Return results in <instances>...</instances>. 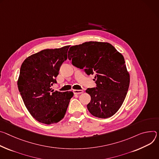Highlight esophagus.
<instances>
[{
	"label": "esophagus",
	"mask_w": 159,
	"mask_h": 159,
	"mask_svg": "<svg viewBox=\"0 0 159 159\" xmlns=\"http://www.w3.org/2000/svg\"><path fill=\"white\" fill-rule=\"evenodd\" d=\"M73 93L75 94H76V95L81 94V93H83V90H73Z\"/></svg>",
	"instance_id": "34e87169"
}]
</instances>
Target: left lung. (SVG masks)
<instances>
[{
    "mask_svg": "<svg viewBox=\"0 0 159 159\" xmlns=\"http://www.w3.org/2000/svg\"><path fill=\"white\" fill-rule=\"evenodd\" d=\"M68 59L87 75H95L97 87L86 90L91 97L87 105L91 114L102 119L114 115L126 98L130 82L123 56L109 43L91 41L72 46Z\"/></svg>",
    "mask_w": 159,
    "mask_h": 159,
    "instance_id": "left-lung-1",
    "label": "left lung"
}]
</instances>
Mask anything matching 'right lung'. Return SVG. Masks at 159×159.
Segmentation results:
<instances>
[{
  "mask_svg": "<svg viewBox=\"0 0 159 159\" xmlns=\"http://www.w3.org/2000/svg\"><path fill=\"white\" fill-rule=\"evenodd\" d=\"M69 47L41 50L28 57L21 66L17 83L19 91L28 112L43 124L62 120L74 95L70 91L54 92L50 88L67 59Z\"/></svg>",
  "mask_w": 159,
  "mask_h": 159,
  "instance_id": "1",
  "label": "right lung"
}]
</instances>
